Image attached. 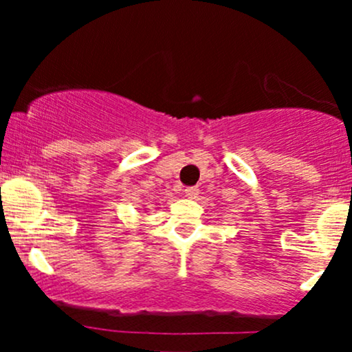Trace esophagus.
Segmentation results:
<instances>
[{"instance_id": "esophagus-1", "label": "esophagus", "mask_w": 352, "mask_h": 352, "mask_svg": "<svg viewBox=\"0 0 352 352\" xmlns=\"http://www.w3.org/2000/svg\"><path fill=\"white\" fill-rule=\"evenodd\" d=\"M185 192V197H187V199H195L197 195H199V187H187L184 190Z\"/></svg>"}]
</instances>
